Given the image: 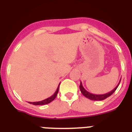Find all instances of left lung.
<instances>
[{
  "instance_id": "left-lung-1",
  "label": "left lung",
  "mask_w": 132,
  "mask_h": 132,
  "mask_svg": "<svg viewBox=\"0 0 132 132\" xmlns=\"http://www.w3.org/2000/svg\"><path fill=\"white\" fill-rule=\"evenodd\" d=\"M121 82V80L119 81V83L118 84L117 86L115 87V88L114 90H112V91L110 92H108V93H105V94H92V93H90V92H88L86 90H85V88L83 87L82 86V83L81 81L80 82V86H79V88H80V90L82 94L84 96H85L86 98H89L90 100H92V101H102V100H104L106 98L109 97L110 96H111L112 94L115 92V90H117L118 86H119V84Z\"/></svg>"
}]
</instances>
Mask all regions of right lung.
<instances>
[{
    "label": "right lung",
    "instance_id": "obj_1",
    "mask_svg": "<svg viewBox=\"0 0 132 132\" xmlns=\"http://www.w3.org/2000/svg\"><path fill=\"white\" fill-rule=\"evenodd\" d=\"M59 86H60V85H59ZM59 86H58L55 92V93H54L51 96H50V97H48V98H46V99H44V100L41 101H37V102H29V103H31V104L35 105H46V104H48V103H51V101H53L56 98L57 95L58 90H59Z\"/></svg>",
    "mask_w": 132,
    "mask_h": 132
}]
</instances>
